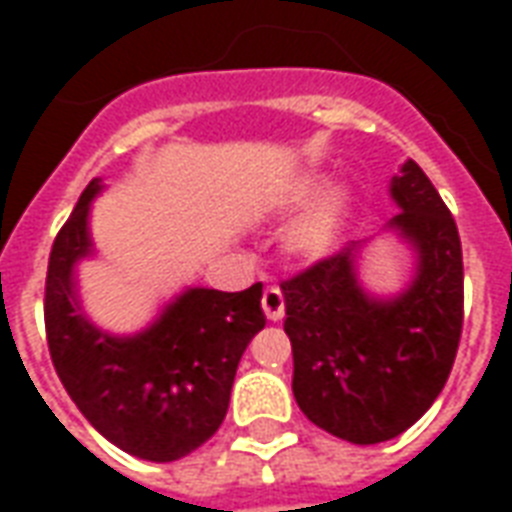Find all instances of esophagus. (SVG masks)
<instances>
[{
    "label": "esophagus",
    "instance_id": "34e87169",
    "mask_svg": "<svg viewBox=\"0 0 512 512\" xmlns=\"http://www.w3.org/2000/svg\"><path fill=\"white\" fill-rule=\"evenodd\" d=\"M263 312H266L268 321H279L285 315V293L277 285H268L263 293Z\"/></svg>",
    "mask_w": 512,
    "mask_h": 512
}]
</instances>
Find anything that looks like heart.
I'll return each mask as SVG.
<instances>
[{
	"mask_svg": "<svg viewBox=\"0 0 512 512\" xmlns=\"http://www.w3.org/2000/svg\"><path fill=\"white\" fill-rule=\"evenodd\" d=\"M323 191L321 178H307L293 183L282 197L279 205L285 208H301L312 202ZM345 213H348V197L343 191H332L329 197H323L318 205H312L310 211L299 216L290 224L288 230V249L299 257H323L329 255L337 244V238L343 233Z\"/></svg>",
	"mask_w": 512,
	"mask_h": 512,
	"instance_id": "1",
	"label": "heart"
}]
</instances>
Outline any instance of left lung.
Wrapping results in <instances>:
<instances>
[{
  "instance_id": "1",
  "label": "left lung",
  "mask_w": 512,
  "mask_h": 512,
  "mask_svg": "<svg viewBox=\"0 0 512 512\" xmlns=\"http://www.w3.org/2000/svg\"><path fill=\"white\" fill-rule=\"evenodd\" d=\"M392 227L417 246V277L397 299H370L348 244L282 279L293 395L337 439L378 444L417 422L450 378L463 329L458 227L417 161L392 178Z\"/></svg>"
}]
</instances>
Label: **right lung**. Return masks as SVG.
I'll use <instances>...</instances> for the list:
<instances>
[{"mask_svg": "<svg viewBox=\"0 0 512 512\" xmlns=\"http://www.w3.org/2000/svg\"><path fill=\"white\" fill-rule=\"evenodd\" d=\"M98 191L101 180H90L51 246L43 299L51 362L101 436L145 461H178L222 425L238 362L266 326L263 285L191 288L147 332H98L76 307L71 279L73 263L93 246L87 213Z\"/></svg>", "mask_w": 512, "mask_h": 512, "instance_id": "right-lung-1", "label": "right lung"}]
</instances>
